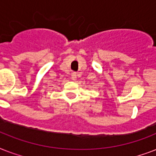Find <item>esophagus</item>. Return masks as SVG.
Segmentation results:
<instances>
[{
    "label": "esophagus",
    "instance_id": "34e87169",
    "mask_svg": "<svg viewBox=\"0 0 156 156\" xmlns=\"http://www.w3.org/2000/svg\"><path fill=\"white\" fill-rule=\"evenodd\" d=\"M71 78H72V80L76 81L77 80V78H78V74L77 73H73L71 74Z\"/></svg>",
    "mask_w": 156,
    "mask_h": 156
}]
</instances>
